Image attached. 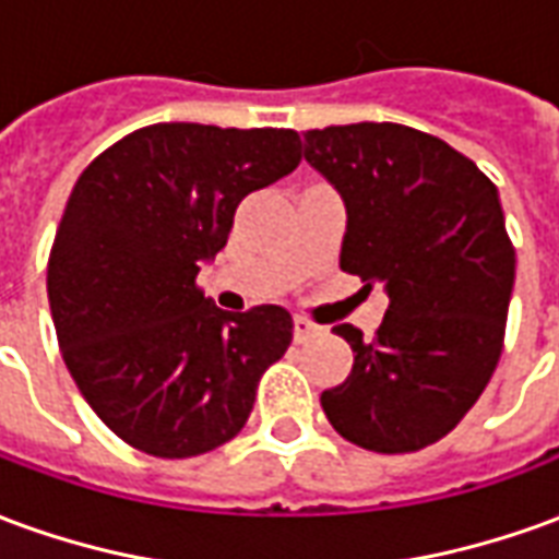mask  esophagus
Here are the masks:
<instances>
[{"label":"esophagus","instance_id":"1","mask_svg":"<svg viewBox=\"0 0 559 559\" xmlns=\"http://www.w3.org/2000/svg\"><path fill=\"white\" fill-rule=\"evenodd\" d=\"M323 335V326H317L314 320H308V317H296L293 320V338L296 344H308V341H314Z\"/></svg>","mask_w":559,"mask_h":559}]
</instances>
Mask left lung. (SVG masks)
<instances>
[{"instance_id": "8db88e82", "label": "left lung", "mask_w": 559, "mask_h": 559, "mask_svg": "<svg viewBox=\"0 0 559 559\" xmlns=\"http://www.w3.org/2000/svg\"><path fill=\"white\" fill-rule=\"evenodd\" d=\"M305 160L347 206L341 269L383 284L374 341L350 323V377L320 395L350 443L401 455L437 443L500 362L515 248L485 173L440 138L395 122L314 128Z\"/></svg>"}]
</instances>
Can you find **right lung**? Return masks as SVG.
<instances>
[{"label": "right lung", "instance_id": "add662e5", "mask_svg": "<svg viewBox=\"0 0 559 559\" xmlns=\"http://www.w3.org/2000/svg\"><path fill=\"white\" fill-rule=\"evenodd\" d=\"M290 128L158 122L104 148L68 197L47 263L56 338L80 395L155 457L218 449L293 338L281 305L230 314L197 287L251 191L299 167Z\"/></svg>", "mask_w": 559, "mask_h": 559}]
</instances>
